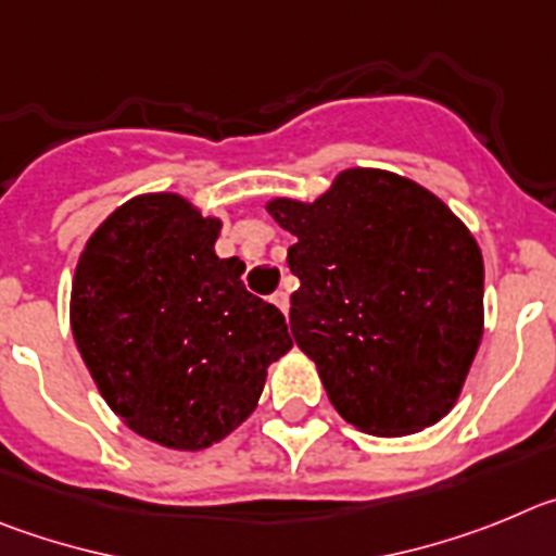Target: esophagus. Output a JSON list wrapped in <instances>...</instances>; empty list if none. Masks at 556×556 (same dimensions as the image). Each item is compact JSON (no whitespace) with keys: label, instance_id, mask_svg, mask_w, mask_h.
<instances>
[{"label":"esophagus","instance_id":"obj_1","mask_svg":"<svg viewBox=\"0 0 556 556\" xmlns=\"http://www.w3.org/2000/svg\"><path fill=\"white\" fill-rule=\"evenodd\" d=\"M271 302L277 304V307L282 309V313H288V304H290V299H288V293H285V290H277V293H274V296H271Z\"/></svg>","mask_w":556,"mask_h":556}]
</instances>
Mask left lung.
Here are the masks:
<instances>
[{
    "label": "left lung",
    "instance_id": "1",
    "mask_svg": "<svg viewBox=\"0 0 556 556\" xmlns=\"http://www.w3.org/2000/svg\"><path fill=\"white\" fill-rule=\"evenodd\" d=\"M296 235L290 332L349 424L421 432L457 402L482 340L484 266L434 193L377 168L338 174L313 204L274 199Z\"/></svg>",
    "mask_w": 556,
    "mask_h": 556
}]
</instances>
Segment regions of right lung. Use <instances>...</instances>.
Wrapping results in <instances>:
<instances>
[{
  "mask_svg": "<svg viewBox=\"0 0 556 556\" xmlns=\"http://www.w3.org/2000/svg\"><path fill=\"white\" fill-rule=\"evenodd\" d=\"M222 222L149 193L91 235L72 288V332L110 409L141 438L199 452L232 432L293 340L285 315L222 260Z\"/></svg>",
  "mask_w": 556,
  "mask_h": 556,
  "instance_id": "1",
  "label": "right lung"
}]
</instances>
